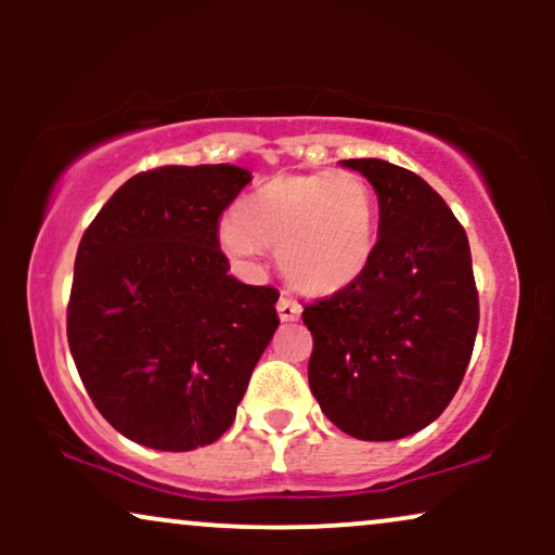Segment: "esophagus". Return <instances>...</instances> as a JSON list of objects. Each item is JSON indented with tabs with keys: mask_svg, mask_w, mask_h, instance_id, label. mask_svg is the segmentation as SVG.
Instances as JSON below:
<instances>
[{
	"mask_svg": "<svg viewBox=\"0 0 555 555\" xmlns=\"http://www.w3.org/2000/svg\"><path fill=\"white\" fill-rule=\"evenodd\" d=\"M276 310H279V318H282V321H297L299 313H302V308H299L295 299H289V297H284V295L279 297Z\"/></svg>",
	"mask_w": 555,
	"mask_h": 555,
	"instance_id": "1",
	"label": "esophagus"
}]
</instances>
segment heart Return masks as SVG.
<instances>
[{
  "label": "heart",
  "mask_w": 555,
  "mask_h": 555,
  "mask_svg": "<svg viewBox=\"0 0 555 555\" xmlns=\"http://www.w3.org/2000/svg\"><path fill=\"white\" fill-rule=\"evenodd\" d=\"M378 208L358 171L273 177L234 208L221 227L232 258L276 250L282 276L305 295H334L365 273L375 250Z\"/></svg>",
  "instance_id": "1"
}]
</instances>
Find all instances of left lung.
<instances>
[{"label":"left lung","mask_w":555,"mask_h":555,"mask_svg":"<svg viewBox=\"0 0 555 555\" xmlns=\"http://www.w3.org/2000/svg\"><path fill=\"white\" fill-rule=\"evenodd\" d=\"M341 164L378 195V242L358 282L305 308L308 380L347 436L397 441L441 415L473 358V256L456 216L415 171L384 158Z\"/></svg>","instance_id":"1"}]
</instances>
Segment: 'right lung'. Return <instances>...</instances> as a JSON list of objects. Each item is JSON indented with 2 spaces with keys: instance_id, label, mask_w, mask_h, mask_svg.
<instances>
[{
  "instance_id": "right-lung-1",
  "label": "right lung",
  "mask_w": 555,
  "mask_h": 555,
  "mask_svg": "<svg viewBox=\"0 0 555 555\" xmlns=\"http://www.w3.org/2000/svg\"><path fill=\"white\" fill-rule=\"evenodd\" d=\"M250 171H140L82 234L67 341L95 410L158 451L224 436L279 326L273 286L229 276L219 216Z\"/></svg>"
}]
</instances>
